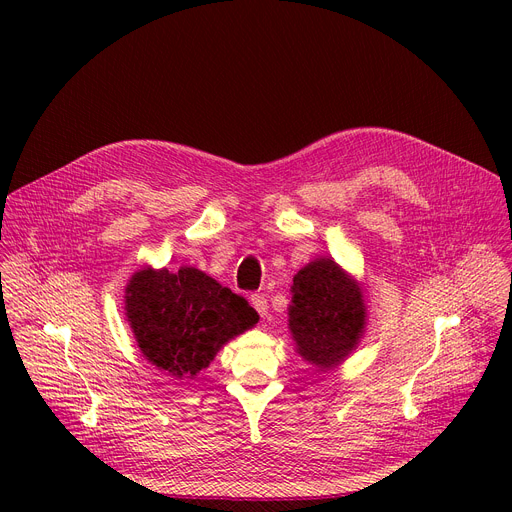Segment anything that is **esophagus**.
<instances>
[{"label":"esophagus","mask_w":512,"mask_h":512,"mask_svg":"<svg viewBox=\"0 0 512 512\" xmlns=\"http://www.w3.org/2000/svg\"><path fill=\"white\" fill-rule=\"evenodd\" d=\"M251 304H253V308L257 310V314L261 316V318H265L267 316V300L263 298V296H259V294H255V296H251Z\"/></svg>","instance_id":"obj_1"}]
</instances>
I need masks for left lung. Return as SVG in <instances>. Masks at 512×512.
Instances as JSON below:
<instances>
[{
	"instance_id": "obj_1",
	"label": "left lung",
	"mask_w": 512,
	"mask_h": 512,
	"mask_svg": "<svg viewBox=\"0 0 512 512\" xmlns=\"http://www.w3.org/2000/svg\"><path fill=\"white\" fill-rule=\"evenodd\" d=\"M364 326V291L332 257H318L296 273L289 332L298 354L318 371L336 369L358 346Z\"/></svg>"
}]
</instances>
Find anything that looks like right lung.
<instances>
[{
    "label": "right lung",
    "instance_id": "1",
    "mask_svg": "<svg viewBox=\"0 0 512 512\" xmlns=\"http://www.w3.org/2000/svg\"><path fill=\"white\" fill-rule=\"evenodd\" d=\"M125 316L145 360L184 381L259 322L243 296L196 267H145L125 287Z\"/></svg>",
    "mask_w": 512,
    "mask_h": 512
}]
</instances>
